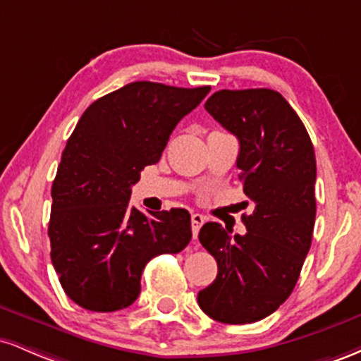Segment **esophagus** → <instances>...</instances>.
<instances>
[{"label": "esophagus", "mask_w": 361, "mask_h": 361, "mask_svg": "<svg viewBox=\"0 0 361 361\" xmlns=\"http://www.w3.org/2000/svg\"><path fill=\"white\" fill-rule=\"evenodd\" d=\"M204 222H205V217L202 214H193L192 215V233H193V238H197L198 231H200V227L204 226Z\"/></svg>", "instance_id": "34e87169"}]
</instances>
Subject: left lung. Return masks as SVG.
Instances as JSON below:
<instances>
[{"mask_svg": "<svg viewBox=\"0 0 361 361\" xmlns=\"http://www.w3.org/2000/svg\"><path fill=\"white\" fill-rule=\"evenodd\" d=\"M205 110L239 140L243 192L255 202L246 234L207 222L198 239L217 261V276L198 305L224 324L264 319L288 299L312 243L316 154L304 123L268 88L221 90Z\"/></svg>", "mask_w": 361, "mask_h": 361, "instance_id": "1", "label": "left lung"}]
</instances>
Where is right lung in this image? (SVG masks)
<instances>
[{"mask_svg":"<svg viewBox=\"0 0 361 361\" xmlns=\"http://www.w3.org/2000/svg\"><path fill=\"white\" fill-rule=\"evenodd\" d=\"M209 91L135 81L91 103L78 122L52 183L49 238L62 288L82 309L134 304L149 261L192 239L188 210L146 215L128 200L144 166L159 161L178 122Z\"/></svg>","mask_w":361,"mask_h":361,"instance_id":"obj_1","label":"right lung"}]
</instances>
